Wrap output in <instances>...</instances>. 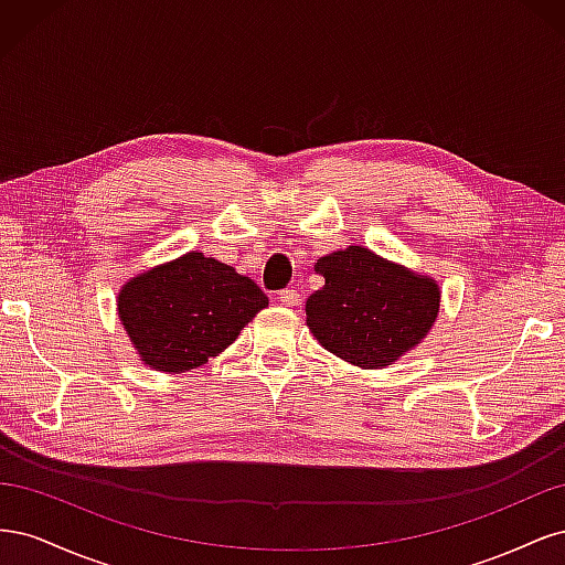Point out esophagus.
I'll list each match as a JSON object with an SVG mask.
<instances>
[{
  "instance_id": "esophagus-1",
  "label": "esophagus",
  "mask_w": 565,
  "mask_h": 565,
  "mask_svg": "<svg viewBox=\"0 0 565 565\" xmlns=\"http://www.w3.org/2000/svg\"><path fill=\"white\" fill-rule=\"evenodd\" d=\"M278 299H280L282 306H292V309H295V306L301 303V295L297 292V289H289V287H287V289H280Z\"/></svg>"
}]
</instances>
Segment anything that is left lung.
<instances>
[{
	"instance_id": "obj_1",
	"label": "left lung",
	"mask_w": 565,
	"mask_h": 565,
	"mask_svg": "<svg viewBox=\"0 0 565 565\" xmlns=\"http://www.w3.org/2000/svg\"><path fill=\"white\" fill-rule=\"evenodd\" d=\"M322 289L306 301V324L341 361L380 370L413 351L440 309L436 280L361 245L320 256Z\"/></svg>"
}]
</instances>
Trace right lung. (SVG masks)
Masks as SVG:
<instances>
[{"label":"right lung","instance_id":"add662e5","mask_svg":"<svg viewBox=\"0 0 565 565\" xmlns=\"http://www.w3.org/2000/svg\"><path fill=\"white\" fill-rule=\"evenodd\" d=\"M266 306L256 282L202 252L139 273L117 295L119 320L139 358L169 374L218 355Z\"/></svg>","mask_w":565,"mask_h":565}]
</instances>
